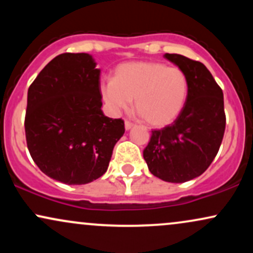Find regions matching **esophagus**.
Listing matches in <instances>:
<instances>
[{
    "mask_svg": "<svg viewBox=\"0 0 253 253\" xmlns=\"http://www.w3.org/2000/svg\"><path fill=\"white\" fill-rule=\"evenodd\" d=\"M133 126H134V124H133V123H130V121H126V123H125V128H126L127 130L132 128Z\"/></svg>",
    "mask_w": 253,
    "mask_h": 253,
    "instance_id": "obj_1",
    "label": "esophagus"
}]
</instances>
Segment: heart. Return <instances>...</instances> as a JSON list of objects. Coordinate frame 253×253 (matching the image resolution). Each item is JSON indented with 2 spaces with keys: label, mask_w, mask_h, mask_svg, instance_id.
I'll return each mask as SVG.
<instances>
[{
  "label": "heart",
  "mask_w": 253,
  "mask_h": 253,
  "mask_svg": "<svg viewBox=\"0 0 253 253\" xmlns=\"http://www.w3.org/2000/svg\"><path fill=\"white\" fill-rule=\"evenodd\" d=\"M103 102L114 114L135 110L147 125L163 127L172 124L184 108L189 95V80L182 69L158 62L121 64L114 78L100 83Z\"/></svg>",
  "instance_id": "heart-1"
}]
</instances>
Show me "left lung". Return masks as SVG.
<instances>
[{"instance_id":"8db88e82","label":"left lung","mask_w":253,"mask_h":253,"mask_svg":"<svg viewBox=\"0 0 253 253\" xmlns=\"http://www.w3.org/2000/svg\"><path fill=\"white\" fill-rule=\"evenodd\" d=\"M164 57L185 72L189 95L172 124L152 130L143 153L153 176L183 183L202 175L220 149L226 127L223 94L202 63L176 53Z\"/></svg>"}]
</instances>
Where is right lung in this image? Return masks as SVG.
I'll return each instance as SVG.
<instances>
[{"mask_svg": "<svg viewBox=\"0 0 253 253\" xmlns=\"http://www.w3.org/2000/svg\"><path fill=\"white\" fill-rule=\"evenodd\" d=\"M100 72L90 54L63 53L28 88V151L45 175L65 184H86L102 176L125 133L124 120L101 109Z\"/></svg>", "mask_w": 253, "mask_h": 253, "instance_id": "obj_1", "label": "right lung"}]
</instances>
